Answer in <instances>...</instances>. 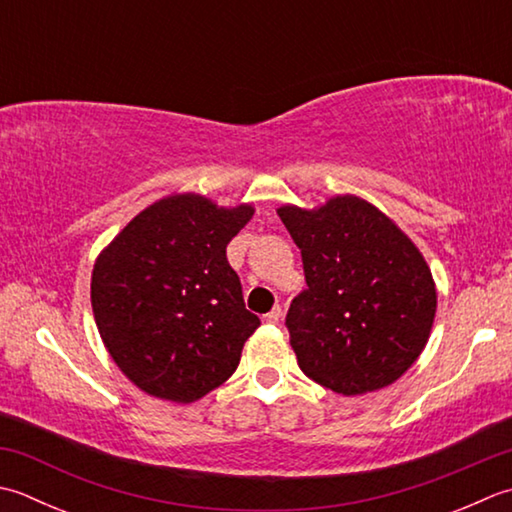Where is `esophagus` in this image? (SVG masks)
Here are the masks:
<instances>
[{
    "mask_svg": "<svg viewBox=\"0 0 512 512\" xmlns=\"http://www.w3.org/2000/svg\"><path fill=\"white\" fill-rule=\"evenodd\" d=\"M279 319H282V308H279V306H275L273 310H270V313L264 315V322H268V324H277Z\"/></svg>",
    "mask_w": 512,
    "mask_h": 512,
    "instance_id": "1",
    "label": "esophagus"
}]
</instances>
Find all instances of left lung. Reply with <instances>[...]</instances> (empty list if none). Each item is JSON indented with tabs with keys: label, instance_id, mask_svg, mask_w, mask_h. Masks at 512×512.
<instances>
[{
	"label": "left lung",
	"instance_id": "obj_1",
	"mask_svg": "<svg viewBox=\"0 0 512 512\" xmlns=\"http://www.w3.org/2000/svg\"><path fill=\"white\" fill-rule=\"evenodd\" d=\"M302 250L306 290L288 308L304 375L339 395L397 382L435 322L437 290L424 255L382 210L355 195L313 210L277 208Z\"/></svg>",
	"mask_w": 512,
	"mask_h": 512
}]
</instances>
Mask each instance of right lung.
Listing matches in <instances>:
<instances>
[{
  "instance_id": "obj_1",
  "label": "right lung",
  "mask_w": 512,
  "mask_h": 512,
  "mask_svg": "<svg viewBox=\"0 0 512 512\" xmlns=\"http://www.w3.org/2000/svg\"><path fill=\"white\" fill-rule=\"evenodd\" d=\"M255 208L168 195L99 253L90 304L119 370L144 393L190 404L235 373L259 317L246 310L226 246Z\"/></svg>"
}]
</instances>
